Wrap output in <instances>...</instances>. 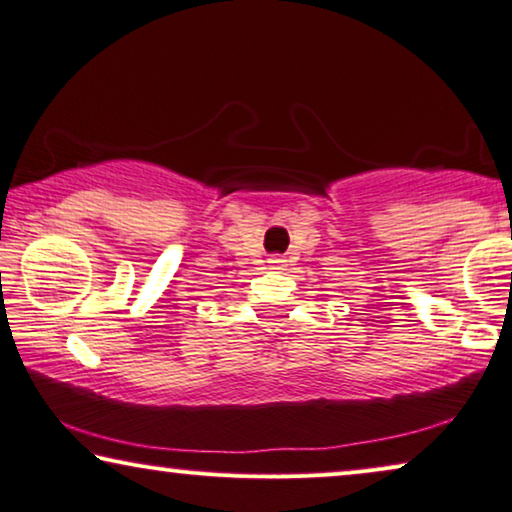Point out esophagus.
I'll use <instances>...</instances> for the list:
<instances>
[{
	"label": "esophagus",
	"mask_w": 512,
	"mask_h": 512,
	"mask_svg": "<svg viewBox=\"0 0 512 512\" xmlns=\"http://www.w3.org/2000/svg\"><path fill=\"white\" fill-rule=\"evenodd\" d=\"M270 268L272 270H284L286 268V261H284V258L274 256V258H270Z\"/></svg>",
	"instance_id": "1"
}]
</instances>
